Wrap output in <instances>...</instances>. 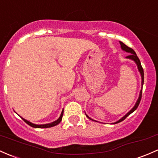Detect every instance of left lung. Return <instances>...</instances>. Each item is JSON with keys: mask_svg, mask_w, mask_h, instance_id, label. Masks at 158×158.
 <instances>
[{"mask_svg": "<svg viewBox=\"0 0 158 158\" xmlns=\"http://www.w3.org/2000/svg\"><path fill=\"white\" fill-rule=\"evenodd\" d=\"M119 43H120V45H121V48H122V49H123V51L129 53V54H130L129 55H128V56H126V58H128V59L132 60V61H134L136 63V64H137V66H138V69H139V71L140 72V74H141V87H143V84H144V70H143L142 67H141V62H140L139 58H138V56H137V55H136L135 52L134 50L132 49V48H129V47H128L127 45H125V44L123 43V42H119ZM141 94H142V87H141V91H140V94H139V99H138L137 102H136L135 105L134 106V107H133V108L131 109V110H130L129 112H128V113H127V114L125 115L123 117V118H120V119L118 120V121L115 122V123H113V124H116V123H120V122L123 121V120H124L125 118H126V117L128 116V115H129L130 114H131V113H132L133 112H134L135 110L136 109L138 108V106H139V103H140V101H141ZM86 115H87V118H90V120H93V121H95V120L92 119V118H90V117H89L88 115H87V114H86ZM95 122H96V121H95Z\"/></svg>", "mask_w": 158, "mask_h": 158, "instance_id": "1", "label": "left lung"}]
</instances>
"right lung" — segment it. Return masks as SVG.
Wrapping results in <instances>:
<instances>
[{
    "label": "right lung",
    "instance_id": "1",
    "mask_svg": "<svg viewBox=\"0 0 158 158\" xmlns=\"http://www.w3.org/2000/svg\"><path fill=\"white\" fill-rule=\"evenodd\" d=\"M63 113H64V110H62V112H61V115H60V117L58 118V119L55 120V121L52 122V123H48V124H44V125H36V124H33V123H30V122H29V121H27V120H26L25 118H23V121L25 122L26 123H27V124H28L29 126H30L31 127L37 128H50V127H53V126H57V125L59 124V123H61V119H62Z\"/></svg>",
    "mask_w": 158,
    "mask_h": 158
}]
</instances>
